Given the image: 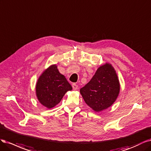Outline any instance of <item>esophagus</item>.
Listing matches in <instances>:
<instances>
[{
	"mask_svg": "<svg viewBox=\"0 0 151 151\" xmlns=\"http://www.w3.org/2000/svg\"><path fill=\"white\" fill-rule=\"evenodd\" d=\"M72 87H73V90H77L78 89V85L75 83H73L72 84Z\"/></svg>",
	"mask_w": 151,
	"mask_h": 151,
	"instance_id": "34e87169",
	"label": "esophagus"
}]
</instances>
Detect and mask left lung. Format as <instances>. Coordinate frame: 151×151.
<instances>
[{"mask_svg":"<svg viewBox=\"0 0 151 151\" xmlns=\"http://www.w3.org/2000/svg\"><path fill=\"white\" fill-rule=\"evenodd\" d=\"M117 75L109 63L100 66L91 80L80 89L85 103L95 111H100L112 105L119 94Z\"/></svg>","mask_w":151,"mask_h":151,"instance_id":"left-lung-1","label":"left lung"}]
</instances>
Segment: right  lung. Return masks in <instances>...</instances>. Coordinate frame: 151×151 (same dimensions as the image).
<instances>
[{"label":"right lung","mask_w":151,"mask_h":151,"mask_svg":"<svg viewBox=\"0 0 151 151\" xmlns=\"http://www.w3.org/2000/svg\"><path fill=\"white\" fill-rule=\"evenodd\" d=\"M71 90L72 86L55 65H51L42 73L36 86L38 100L47 109H51L59 104L66 92Z\"/></svg>","instance_id":"obj_1"}]
</instances>
